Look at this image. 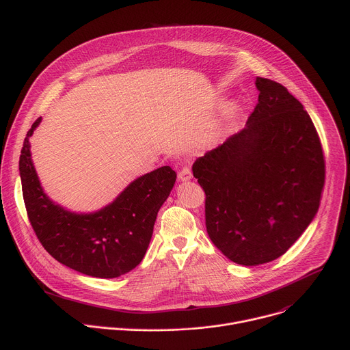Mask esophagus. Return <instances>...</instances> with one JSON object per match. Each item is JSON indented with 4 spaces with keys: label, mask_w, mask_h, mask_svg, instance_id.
I'll return each mask as SVG.
<instances>
[{
    "label": "esophagus",
    "mask_w": 350,
    "mask_h": 350,
    "mask_svg": "<svg viewBox=\"0 0 350 350\" xmlns=\"http://www.w3.org/2000/svg\"><path fill=\"white\" fill-rule=\"evenodd\" d=\"M191 178H192V170H191V167H188V166L183 167L181 172L178 173V180H180V181H188V180H191Z\"/></svg>",
    "instance_id": "34e87169"
}]
</instances>
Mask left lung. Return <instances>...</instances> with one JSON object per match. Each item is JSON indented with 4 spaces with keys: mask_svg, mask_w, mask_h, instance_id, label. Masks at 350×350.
<instances>
[{
    "mask_svg": "<svg viewBox=\"0 0 350 350\" xmlns=\"http://www.w3.org/2000/svg\"><path fill=\"white\" fill-rule=\"evenodd\" d=\"M246 127L192 165L205 191L206 231L234 263L282 256L314 219L325 180L317 130L280 83L258 77Z\"/></svg>",
    "mask_w": 350,
    "mask_h": 350,
    "instance_id": "left-lung-1",
    "label": "left lung"
}]
</instances>
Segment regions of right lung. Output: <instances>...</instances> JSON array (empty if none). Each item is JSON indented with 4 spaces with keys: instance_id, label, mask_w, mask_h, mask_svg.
<instances>
[{
    "instance_id": "right-lung-1",
    "label": "right lung",
    "mask_w": 350,
    "mask_h": 350,
    "mask_svg": "<svg viewBox=\"0 0 350 350\" xmlns=\"http://www.w3.org/2000/svg\"><path fill=\"white\" fill-rule=\"evenodd\" d=\"M40 122L41 118L27 131L19 159L25 206L38 241L59 263L85 275L115 278L129 273L146 252L176 172L159 167L134 180L104 209L72 213L44 193L33 166L29 138Z\"/></svg>"
}]
</instances>
